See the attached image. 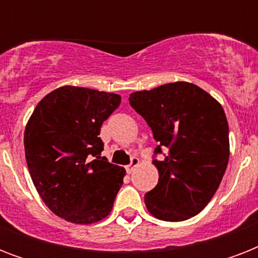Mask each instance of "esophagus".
Masks as SVG:
<instances>
[{"label":"esophagus","instance_id":"esophagus-1","mask_svg":"<svg viewBox=\"0 0 258 258\" xmlns=\"http://www.w3.org/2000/svg\"><path fill=\"white\" fill-rule=\"evenodd\" d=\"M138 165H139V158L134 157L133 159H131V163H130V165L125 167V171L128 172V174H131V172L135 170V167H137Z\"/></svg>","mask_w":258,"mask_h":258}]
</instances>
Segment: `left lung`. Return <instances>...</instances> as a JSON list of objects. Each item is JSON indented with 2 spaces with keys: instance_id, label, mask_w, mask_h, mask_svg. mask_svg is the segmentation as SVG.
Listing matches in <instances>:
<instances>
[{
  "instance_id": "obj_1",
  "label": "left lung",
  "mask_w": 258,
  "mask_h": 258,
  "mask_svg": "<svg viewBox=\"0 0 258 258\" xmlns=\"http://www.w3.org/2000/svg\"><path fill=\"white\" fill-rule=\"evenodd\" d=\"M128 100L153 130L159 143L155 154L166 150L163 161L153 162L159 179L145 196L146 208L162 221L191 218L210 202L228 167L229 125L222 105L187 82L137 91Z\"/></svg>"
}]
</instances>
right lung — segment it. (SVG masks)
I'll return each instance as SVG.
<instances>
[{"label":"right lung","instance_id":"obj_1","mask_svg":"<svg viewBox=\"0 0 258 258\" xmlns=\"http://www.w3.org/2000/svg\"><path fill=\"white\" fill-rule=\"evenodd\" d=\"M120 100L116 93L64 86L42 97L26 123L30 178L44 204L62 220L95 224L112 210L125 170L100 157L99 135Z\"/></svg>","mask_w":258,"mask_h":258}]
</instances>
